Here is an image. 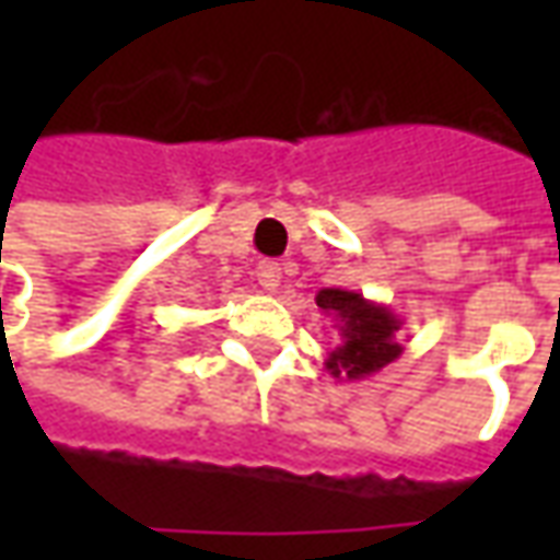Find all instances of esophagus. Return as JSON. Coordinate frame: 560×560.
I'll return each instance as SVG.
<instances>
[{"label":"esophagus","mask_w":560,"mask_h":560,"mask_svg":"<svg viewBox=\"0 0 560 560\" xmlns=\"http://www.w3.org/2000/svg\"><path fill=\"white\" fill-rule=\"evenodd\" d=\"M255 276H257V284H260L264 291H269V293L279 291V284H281V267H279V264H260Z\"/></svg>","instance_id":"esophagus-1"}]
</instances>
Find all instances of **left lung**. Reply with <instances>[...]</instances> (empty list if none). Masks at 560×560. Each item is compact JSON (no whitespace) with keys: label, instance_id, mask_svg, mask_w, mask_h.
Wrapping results in <instances>:
<instances>
[{"label":"left lung","instance_id":"1","mask_svg":"<svg viewBox=\"0 0 560 560\" xmlns=\"http://www.w3.org/2000/svg\"><path fill=\"white\" fill-rule=\"evenodd\" d=\"M317 308L339 329V345L329 351L327 372L339 381H363L399 360L401 348L396 332L401 317L384 303L365 300L363 293L345 288H324L315 296Z\"/></svg>","mask_w":560,"mask_h":560}]
</instances>
